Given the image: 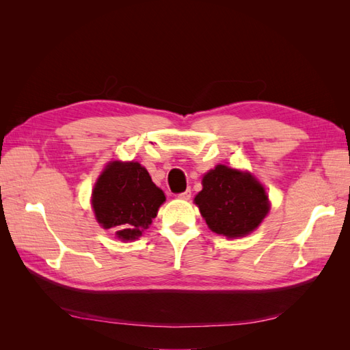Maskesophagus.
<instances>
[{
    "label": "esophagus",
    "mask_w": 350,
    "mask_h": 350,
    "mask_svg": "<svg viewBox=\"0 0 350 350\" xmlns=\"http://www.w3.org/2000/svg\"><path fill=\"white\" fill-rule=\"evenodd\" d=\"M178 197H179V198H184V200H189V198H191V188H187L185 191L179 194Z\"/></svg>",
    "instance_id": "esophagus-1"
}]
</instances>
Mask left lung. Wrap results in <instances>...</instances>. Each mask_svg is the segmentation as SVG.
<instances>
[{
	"mask_svg": "<svg viewBox=\"0 0 350 350\" xmlns=\"http://www.w3.org/2000/svg\"><path fill=\"white\" fill-rule=\"evenodd\" d=\"M194 200L208 228L228 238L248 235L269 213V198L256 178L225 165L204 175Z\"/></svg>",
	"mask_w": 350,
	"mask_h": 350,
	"instance_id": "1",
	"label": "left lung"
}]
</instances>
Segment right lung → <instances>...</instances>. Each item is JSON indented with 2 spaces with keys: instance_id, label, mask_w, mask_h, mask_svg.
Returning <instances> with one entry per match:
<instances>
[{
  "instance_id": "add662e5",
  "label": "right lung",
  "mask_w": 350,
  "mask_h": 350,
  "mask_svg": "<svg viewBox=\"0 0 350 350\" xmlns=\"http://www.w3.org/2000/svg\"><path fill=\"white\" fill-rule=\"evenodd\" d=\"M165 194L149 172L137 162H112L93 189L94 215L105 229H113L122 241L142 237L150 226Z\"/></svg>"
}]
</instances>
